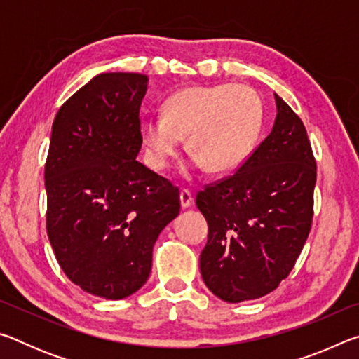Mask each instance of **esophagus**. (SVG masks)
<instances>
[{"instance_id": "esophagus-1", "label": "esophagus", "mask_w": 359, "mask_h": 359, "mask_svg": "<svg viewBox=\"0 0 359 359\" xmlns=\"http://www.w3.org/2000/svg\"><path fill=\"white\" fill-rule=\"evenodd\" d=\"M191 204H193L191 193L188 191V190H182L180 191V205H182V208L187 209V208H190Z\"/></svg>"}]
</instances>
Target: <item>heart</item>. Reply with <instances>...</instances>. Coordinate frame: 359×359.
<instances>
[{
  "mask_svg": "<svg viewBox=\"0 0 359 359\" xmlns=\"http://www.w3.org/2000/svg\"><path fill=\"white\" fill-rule=\"evenodd\" d=\"M264 107L259 95L247 85L190 87L172 95L165 117L141 118L145 158L154 169H165L179 154L182 137L196 165L214 174L241 168L250 156L263 126Z\"/></svg>",
  "mask_w": 359,
  "mask_h": 359,
  "instance_id": "heart-1",
  "label": "heart"
}]
</instances>
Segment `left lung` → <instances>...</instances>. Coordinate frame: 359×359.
<instances>
[{
  "instance_id": "8db88e82",
  "label": "left lung",
  "mask_w": 359,
  "mask_h": 359,
  "mask_svg": "<svg viewBox=\"0 0 359 359\" xmlns=\"http://www.w3.org/2000/svg\"><path fill=\"white\" fill-rule=\"evenodd\" d=\"M274 96L271 135L236 174L196 194L209 226L199 269L205 287L226 302L274 291L311 231L317 180L311 141L293 109Z\"/></svg>"
}]
</instances>
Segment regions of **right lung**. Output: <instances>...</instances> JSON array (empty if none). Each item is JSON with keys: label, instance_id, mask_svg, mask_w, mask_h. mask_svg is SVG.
Instances as JSON below:
<instances>
[{"label": "right lung", "instance_id": "right-lung-1", "mask_svg": "<svg viewBox=\"0 0 359 359\" xmlns=\"http://www.w3.org/2000/svg\"><path fill=\"white\" fill-rule=\"evenodd\" d=\"M147 83L137 72H102L52 125L48 241L66 277L106 299H123L147 282L158 236L180 212L179 188L136 160Z\"/></svg>", "mask_w": 359, "mask_h": 359}]
</instances>
